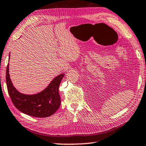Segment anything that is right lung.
Instances as JSON below:
<instances>
[{"label": "right lung", "instance_id": "add662e5", "mask_svg": "<svg viewBox=\"0 0 146 146\" xmlns=\"http://www.w3.org/2000/svg\"><path fill=\"white\" fill-rule=\"evenodd\" d=\"M64 75L65 73H62L54 77L47 87L41 92L32 95L24 94L18 91L11 82L8 63L6 80L11 101L18 110L25 114L37 117L50 116L60 106L61 100L58 88Z\"/></svg>", "mask_w": 146, "mask_h": 146}]
</instances>
